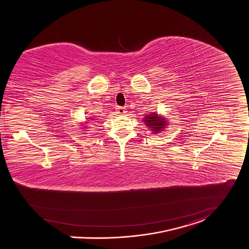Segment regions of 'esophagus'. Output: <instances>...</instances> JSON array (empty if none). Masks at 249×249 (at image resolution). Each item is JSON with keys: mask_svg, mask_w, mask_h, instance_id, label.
I'll return each mask as SVG.
<instances>
[{"mask_svg": "<svg viewBox=\"0 0 249 249\" xmlns=\"http://www.w3.org/2000/svg\"><path fill=\"white\" fill-rule=\"evenodd\" d=\"M116 111H117V113L120 114V115H124V114L126 113L125 108L122 107H116Z\"/></svg>", "mask_w": 249, "mask_h": 249, "instance_id": "34e87169", "label": "esophagus"}]
</instances>
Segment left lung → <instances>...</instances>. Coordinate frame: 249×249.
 Returning a JSON list of instances; mask_svg holds the SVG:
<instances>
[{
  "instance_id": "8db88e82",
  "label": "left lung",
  "mask_w": 249,
  "mask_h": 249,
  "mask_svg": "<svg viewBox=\"0 0 249 249\" xmlns=\"http://www.w3.org/2000/svg\"><path fill=\"white\" fill-rule=\"evenodd\" d=\"M144 122L146 123L145 124L149 126L154 132H160L164 128L166 125L164 118L158 117V114H150L146 117H144Z\"/></svg>"
}]
</instances>
